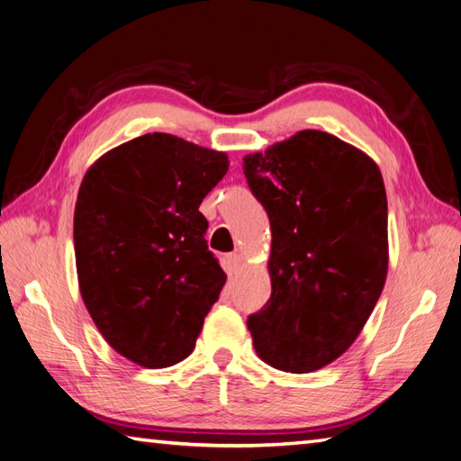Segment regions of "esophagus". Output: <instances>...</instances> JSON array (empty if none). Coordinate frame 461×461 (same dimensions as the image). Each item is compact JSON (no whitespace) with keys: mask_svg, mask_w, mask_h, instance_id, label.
Wrapping results in <instances>:
<instances>
[{"mask_svg":"<svg viewBox=\"0 0 461 461\" xmlns=\"http://www.w3.org/2000/svg\"><path fill=\"white\" fill-rule=\"evenodd\" d=\"M241 255H238V253H231V255H228V267L230 269H238V267L241 265Z\"/></svg>","mask_w":461,"mask_h":461,"instance_id":"esophagus-1","label":"esophagus"}]
</instances>
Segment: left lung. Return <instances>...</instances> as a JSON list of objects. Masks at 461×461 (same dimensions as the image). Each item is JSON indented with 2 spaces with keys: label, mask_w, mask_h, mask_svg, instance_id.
<instances>
[{
  "label": "left lung",
  "mask_w": 461,
  "mask_h": 461,
  "mask_svg": "<svg viewBox=\"0 0 461 461\" xmlns=\"http://www.w3.org/2000/svg\"><path fill=\"white\" fill-rule=\"evenodd\" d=\"M271 221V298L248 318L257 356L288 373L344 353L387 279V194L379 167L326 131L304 130L243 158Z\"/></svg>",
  "instance_id": "left-lung-1"
}]
</instances>
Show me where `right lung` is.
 <instances>
[{
    "mask_svg": "<svg viewBox=\"0 0 461 461\" xmlns=\"http://www.w3.org/2000/svg\"><path fill=\"white\" fill-rule=\"evenodd\" d=\"M228 167L226 153L147 133L84 175L74 210L80 294L105 341L137 366L186 359L226 285L198 208Z\"/></svg>",
    "mask_w": 461,
    "mask_h": 461,
    "instance_id": "add662e5",
    "label": "right lung"
}]
</instances>
